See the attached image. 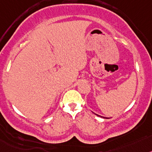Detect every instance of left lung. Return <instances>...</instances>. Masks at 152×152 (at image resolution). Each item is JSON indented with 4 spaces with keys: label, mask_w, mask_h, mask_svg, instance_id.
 I'll return each instance as SVG.
<instances>
[{
    "label": "left lung",
    "mask_w": 152,
    "mask_h": 152,
    "mask_svg": "<svg viewBox=\"0 0 152 152\" xmlns=\"http://www.w3.org/2000/svg\"><path fill=\"white\" fill-rule=\"evenodd\" d=\"M97 116H99V115H98V114H96ZM99 117H101V116H99ZM103 118H105V117H103ZM107 119H108V118H107Z\"/></svg>",
    "instance_id": "8db88e82"
}]
</instances>
